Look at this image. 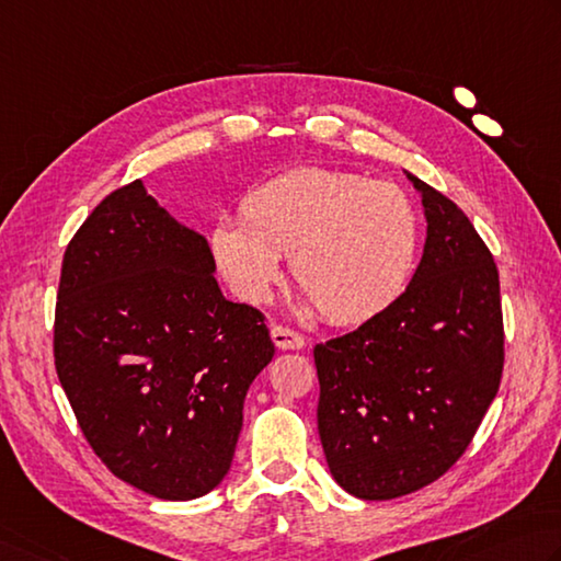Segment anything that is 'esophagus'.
Masks as SVG:
<instances>
[{"instance_id":"1","label":"esophagus","mask_w":561,"mask_h":561,"mask_svg":"<svg viewBox=\"0 0 561 561\" xmlns=\"http://www.w3.org/2000/svg\"><path fill=\"white\" fill-rule=\"evenodd\" d=\"M272 340L279 350H301L306 345V340L299 331H291V328L279 323L272 325Z\"/></svg>"}]
</instances>
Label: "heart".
<instances>
[{
  "mask_svg": "<svg viewBox=\"0 0 561 561\" xmlns=\"http://www.w3.org/2000/svg\"><path fill=\"white\" fill-rule=\"evenodd\" d=\"M238 221L208 233L214 267L240 299L262 304L291 257V277L337 325L362 323L401 299L413 277L421 218L393 182L291 168L245 192Z\"/></svg>",
  "mask_w": 561,
  "mask_h": 561,
  "instance_id": "b5f03b06",
  "label": "heart"
}]
</instances>
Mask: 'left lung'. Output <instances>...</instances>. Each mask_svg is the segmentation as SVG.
I'll use <instances>...</instances> for the list:
<instances>
[{
  "label": "left lung",
  "instance_id": "8db88e82",
  "mask_svg": "<svg viewBox=\"0 0 561 561\" xmlns=\"http://www.w3.org/2000/svg\"><path fill=\"white\" fill-rule=\"evenodd\" d=\"M427 238L401 299L313 347L318 435L347 493L389 501L465 455L503 375V311L491 250L453 199L409 174Z\"/></svg>",
  "mask_w": 561,
  "mask_h": 561
}]
</instances>
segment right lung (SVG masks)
<instances>
[{"label":"right lung","instance_id":"obj_1","mask_svg":"<svg viewBox=\"0 0 561 561\" xmlns=\"http://www.w3.org/2000/svg\"><path fill=\"white\" fill-rule=\"evenodd\" d=\"M206 238L140 180L104 196L65 248L55 371L82 435L126 484L190 501L221 484L243 401L274 357L255 306L218 289Z\"/></svg>","mask_w":561,"mask_h":561}]
</instances>
